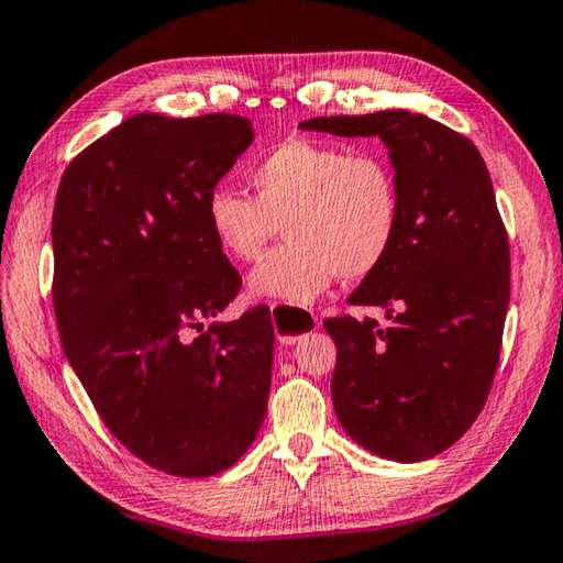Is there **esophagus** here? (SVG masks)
<instances>
[{
	"instance_id": "1",
	"label": "esophagus",
	"mask_w": 563,
	"mask_h": 563,
	"mask_svg": "<svg viewBox=\"0 0 563 563\" xmlns=\"http://www.w3.org/2000/svg\"><path fill=\"white\" fill-rule=\"evenodd\" d=\"M271 316L275 323V335H278V341L283 345L298 343L302 335L318 328V318L300 308H288V306H278V302H275V306H271Z\"/></svg>"
}]
</instances>
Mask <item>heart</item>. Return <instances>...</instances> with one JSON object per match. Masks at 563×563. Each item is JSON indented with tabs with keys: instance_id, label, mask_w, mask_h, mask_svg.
Returning a JSON list of instances; mask_svg holds the SVG:
<instances>
[{
	"instance_id": "obj_1",
	"label": "heart",
	"mask_w": 563,
	"mask_h": 563,
	"mask_svg": "<svg viewBox=\"0 0 563 563\" xmlns=\"http://www.w3.org/2000/svg\"><path fill=\"white\" fill-rule=\"evenodd\" d=\"M245 180L253 198L218 187L205 218L218 247L238 263L257 261L283 225L288 243L247 278L255 298L302 308L338 275L368 278L396 245L404 200L396 167L380 153L285 140L245 169Z\"/></svg>"
}]
</instances>
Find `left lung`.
Masks as SVG:
<instances>
[{"mask_svg":"<svg viewBox=\"0 0 563 563\" xmlns=\"http://www.w3.org/2000/svg\"><path fill=\"white\" fill-rule=\"evenodd\" d=\"M341 137H380L404 216L388 261L351 306L390 323L338 316L330 380L345 433L380 459L413 463L456 443L484 410L501 355L511 253L494 185L474 142L426 114L386 110L300 122Z\"/></svg>","mask_w":563,"mask_h":563,"instance_id":"1","label":"left lung"}]
</instances>
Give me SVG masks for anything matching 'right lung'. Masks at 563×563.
<instances>
[{"label": "right lung", "instance_id": "add662e5", "mask_svg": "<svg viewBox=\"0 0 563 563\" xmlns=\"http://www.w3.org/2000/svg\"><path fill=\"white\" fill-rule=\"evenodd\" d=\"M250 142L240 114L137 112L67 165L52 212L67 361L114 439L169 476L233 466L267 410L265 308L205 328L240 290L205 205Z\"/></svg>", "mask_w": 563, "mask_h": 563}]
</instances>
